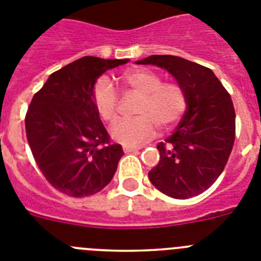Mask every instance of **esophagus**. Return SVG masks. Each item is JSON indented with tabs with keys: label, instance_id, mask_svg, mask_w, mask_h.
Wrapping results in <instances>:
<instances>
[{
	"label": "esophagus",
	"instance_id": "34e87169",
	"mask_svg": "<svg viewBox=\"0 0 261 261\" xmlns=\"http://www.w3.org/2000/svg\"><path fill=\"white\" fill-rule=\"evenodd\" d=\"M139 148L138 147H131V146H123V151L126 152V154H128V152H134V151H138Z\"/></svg>",
	"mask_w": 261,
	"mask_h": 261
}]
</instances>
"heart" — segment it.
<instances>
[{
  "instance_id": "heart-1",
  "label": "heart",
  "mask_w": 261,
  "mask_h": 261,
  "mask_svg": "<svg viewBox=\"0 0 261 261\" xmlns=\"http://www.w3.org/2000/svg\"><path fill=\"white\" fill-rule=\"evenodd\" d=\"M122 83L141 98L135 106L137 117L118 120L111 127V137L124 146H138L148 141L159 130H170L185 115L188 98L178 82H163L162 75L148 69L128 70ZM94 105L100 119L111 123L117 119L119 95L106 76H100L93 86Z\"/></svg>"
}]
</instances>
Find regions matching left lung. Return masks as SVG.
Masks as SVG:
<instances>
[{"mask_svg": "<svg viewBox=\"0 0 261 261\" xmlns=\"http://www.w3.org/2000/svg\"><path fill=\"white\" fill-rule=\"evenodd\" d=\"M139 65L163 67L185 87L188 107L174 134L158 143L159 163L150 181L175 199L208 190L224 170L235 142L231 95L211 69L175 56H150Z\"/></svg>", "mask_w": 261, "mask_h": 261, "instance_id": "left-lung-1", "label": "left lung"}]
</instances>
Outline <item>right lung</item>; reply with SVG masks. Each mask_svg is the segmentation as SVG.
<instances>
[{
	"label": "right lung",
	"mask_w": 261,
	"mask_h": 261,
	"mask_svg": "<svg viewBox=\"0 0 261 261\" xmlns=\"http://www.w3.org/2000/svg\"><path fill=\"white\" fill-rule=\"evenodd\" d=\"M127 61L83 57L54 71L30 102L25 128L34 161L67 196L97 194L117 171L123 150L110 142L91 91L98 76Z\"/></svg>",
	"instance_id": "add662e5"
}]
</instances>
